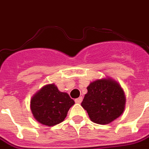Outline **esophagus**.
<instances>
[{
    "label": "esophagus",
    "instance_id": "obj_1",
    "mask_svg": "<svg viewBox=\"0 0 149 149\" xmlns=\"http://www.w3.org/2000/svg\"><path fill=\"white\" fill-rule=\"evenodd\" d=\"M81 101H82V97H80L77 98V99H75V102L77 104H80L81 103Z\"/></svg>",
    "mask_w": 149,
    "mask_h": 149
}]
</instances>
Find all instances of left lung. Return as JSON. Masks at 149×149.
<instances>
[{
	"instance_id": "obj_1",
	"label": "left lung",
	"mask_w": 149,
	"mask_h": 149,
	"mask_svg": "<svg viewBox=\"0 0 149 149\" xmlns=\"http://www.w3.org/2000/svg\"><path fill=\"white\" fill-rule=\"evenodd\" d=\"M81 106L93 122L108 125L121 115L125 107V93L120 85L111 78L91 82L87 87Z\"/></svg>"
}]
</instances>
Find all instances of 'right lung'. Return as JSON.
<instances>
[{
    "instance_id": "obj_1",
    "label": "right lung",
    "mask_w": 149,
    "mask_h": 149,
    "mask_svg": "<svg viewBox=\"0 0 149 149\" xmlns=\"http://www.w3.org/2000/svg\"><path fill=\"white\" fill-rule=\"evenodd\" d=\"M74 104L68 93L60 92L54 84H49L34 94L30 109L37 121L44 125L54 126L65 120Z\"/></svg>"
}]
</instances>
